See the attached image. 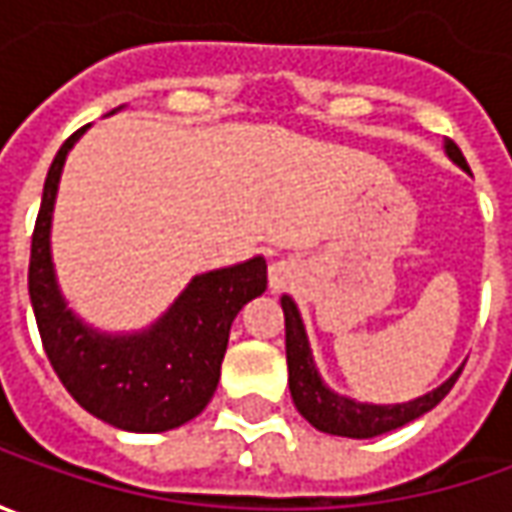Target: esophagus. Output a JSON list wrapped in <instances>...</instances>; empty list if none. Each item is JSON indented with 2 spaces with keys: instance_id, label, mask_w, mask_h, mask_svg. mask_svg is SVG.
I'll use <instances>...</instances> for the list:
<instances>
[{
  "instance_id": "esophagus-1",
  "label": "esophagus",
  "mask_w": 512,
  "mask_h": 512,
  "mask_svg": "<svg viewBox=\"0 0 512 512\" xmlns=\"http://www.w3.org/2000/svg\"><path fill=\"white\" fill-rule=\"evenodd\" d=\"M287 282H290V267H287V262H273V265H270V287L279 290V287H285Z\"/></svg>"
}]
</instances>
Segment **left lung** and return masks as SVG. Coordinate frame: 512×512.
I'll list each match as a JSON object with an SVG mask.
<instances>
[{"mask_svg":"<svg viewBox=\"0 0 512 512\" xmlns=\"http://www.w3.org/2000/svg\"><path fill=\"white\" fill-rule=\"evenodd\" d=\"M444 153L450 156V162H456L462 170L467 168L462 150L456 148L450 139L444 142ZM282 310H285V350H287V384H290V396L296 410L305 416L307 422L316 430L330 433V436H347V439H373L390 430H399L404 424L416 422L419 416L430 413L436 404L442 402L450 393V387L456 384L462 367L433 387L430 393H424L419 399H410L402 404H370L356 402L350 396H342L336 390H330L325 379L319 376V367L313 362V350L307 342L305 322L296 302L290 296H282Z\"/></svg>","mask_w":512,"mask_h":512,"instance_id":"obj_1","label":"left lung"}]
</instances>
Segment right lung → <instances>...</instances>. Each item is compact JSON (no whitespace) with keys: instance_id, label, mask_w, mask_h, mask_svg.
Returning <instances> with one entry per match:
<instances>
[{"instance_id":"obj_1","label":"right lung","mask_w":512,"mask_h":512,"mask_svg":"<svg viewBox=\"0 0 512 512\" xmlns=\"http://www.w3.org/2000/svg\"><path fill=\"white\" fill-rule=\"evenodd\" d=\"M88 128L59 148L45 179L30 242V305L59 382L90 416L128 433H165L196 419L213 399L230 325L250 299L265 293L267 262L253 256L193 276L145 330L105 333L79 319L56 282L50 225L65 159Z\"/></svg>"}]
</instances>
